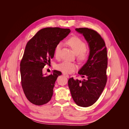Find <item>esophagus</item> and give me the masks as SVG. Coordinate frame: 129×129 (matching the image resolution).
Listing matches in <instances>:
<instances>
[{
    "label": "esophagus",
    "instance_id": "obj_1",
    "mask_svg": "<svg viewBox=\"0 0 129 129\" xmlns=\"http://www.w3.org/2000/svg\"><path fill=\"white\" fill-rule=\"evenodd\" d=\"M63 75H64V76H65L66 77H67V78H68L69 77V75H68L67 74H66V73H63Z\"/></svg>",
    "mask_w": 129,
    "mask_h": 129
}]
</instances>
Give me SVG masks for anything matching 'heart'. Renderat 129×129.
Segmentation results:
<instances>
[{
    "instance_id": "1",
    "label": "heart",
    "mask_w": 129,
    "mask_h": 129,
    "mask_svg": "<svg viewBox=\"0 0 129 129\" xmlns=\"http://www.w3.org/2000/svg\"><path fill=\"white\" fill-rule=\"evenodd\" d=\"M66 44L71 48L73 52L77 54V58L81 62L86 61L89 56V52L85 49L86 45L81 38L77 37H73L66 41ZM61 44H58L55 48V56L57 58L59 55L61 48ZM56 68L62 72L71 74L75 71L77 66L75 63L67 61H64L56 66Z\"/></svg>"
}]
</instances>
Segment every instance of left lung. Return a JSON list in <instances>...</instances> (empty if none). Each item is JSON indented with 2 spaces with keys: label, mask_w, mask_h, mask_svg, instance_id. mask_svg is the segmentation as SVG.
<instances>
[{
  "label": "left lung",
  "mask_w": 129,
  "mask_h": 129,
  "mask_svg": "<svg viewBox=\"0 0 129 129\" xmlns=\"http://www.w3.org/2000/svg\"><path fill=\"white\" fill-rule=\"evenodd\" d=\"M87 41L90 52L88 59L78 74L86 79L68 80L72 98L77 105L88 107L94 104L103 92L107 81V50L104 40L96 31L88 28H76Z\"/></svg>",
  "instance_id": "8db88e82"
}]
</instances>
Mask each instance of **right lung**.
I'll use <instances>...</instances> for the list:
<instances>
[{
  "mask_svg": "<svg viewBox=\"0 0 129 129\" xmlns=\"http://www.w3.org/2000/svg\"><path fill=\"white\" fill-rule=\"evenodd\" d=\"M70 32L68 28L47 27L38 31L27 43L20 62V74L23 91L30 103L41 105L51 100L55 82L62 73L54 70L45 76L42 69L50 64L56 46Z\"/></svg>",
  "mask_w": 129,
  "mask_h": 129,
  "instance_id": "add662e5",
  "label": "right lung"
}]
</instances>
